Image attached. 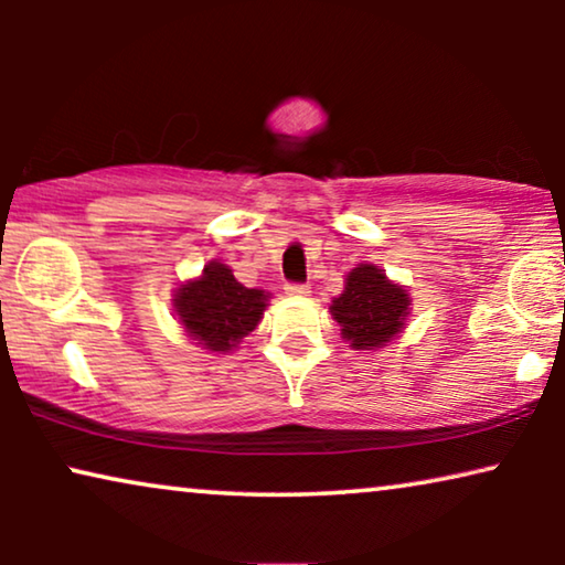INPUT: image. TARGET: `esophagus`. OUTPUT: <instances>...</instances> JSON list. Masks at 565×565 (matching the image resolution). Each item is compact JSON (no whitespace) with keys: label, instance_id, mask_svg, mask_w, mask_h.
Returning a JSON list of instances; mask_svg holds the SVG:
<instances>
[{"label":"esophagus","instance_id":"34e87169","mask_svg":"<svg viewBox=\"0 0 565 565\" xmlns=\"http://www.w3.org/2000/svg\"><path fill=\"white\" fill-rule=\"evenodd\" d=\"M285 292L292 298H306L308 292H311V288H308V285H300V282H290V285H285Z\"/></svg>","mask_w":565,"mask_h":565}]
</instances>
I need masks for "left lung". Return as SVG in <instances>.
I'll use <instances>...</instances> for the list:
<instances>
[{
    "mask_svg": "<svg viewBox=\"0 0 565 565\" xmlns=\"http://www.w3.org/2000/svg\"><path fill=\"white\" fill-rule=\"evenodd\" d=\"M408 292L391 282L381 267L360 265L344 280L342 296L331 300V316L354 350H377L406 327Z\"/></svg>",
    "mask_w": 565,
    "mask_h": 565,
    "instance_id": "1",
    "label": "left lung"
}]
</instances>
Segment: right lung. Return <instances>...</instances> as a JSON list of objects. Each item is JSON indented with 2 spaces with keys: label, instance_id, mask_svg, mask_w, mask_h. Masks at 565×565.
Instances as JSON below:
<instances>
[{
  "label": "right lung",
  "instance_id": "add662e5",
  "mask_svg": "<svg viewBox=\"0 0 565 565\" xmlns=\"http://www.w3.org/2000/svg\"><path fill=\"white\" fill-rule=\"evenodd\" d=\"M269 292L244 288L221 262L203 267V275L174 290L172 306L188 337L211 352H228L257 329Z\"/></svg>",
  "mask_w": 565,
  "mask_h": 565
}]
</instances>
